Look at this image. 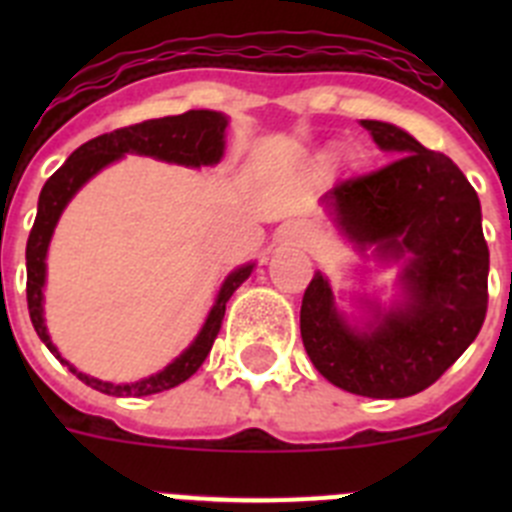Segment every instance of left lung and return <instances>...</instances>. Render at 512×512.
<instances>
[{"instance_id": "left-lung-1", "label": "left lung", "mask_w": 512, "mask_h": 512, "mask_svg": "<svg viewBox=\"0 0 512 512\" xmlns=\"http://www.w3.org/2000/svg\"><path fill=\"white\" fill-rule=\"evenodd\" d=\"M374 143L397 153L369 174L330 189L333 215L359 246L410 253L408 305L366 333L343 323L320 274L302 297L300 333L320 374L354 395L395 400L431 387L477 338L487 315L490 248L479 197L459 166L390 122L361 120Z\"/></svg>"}]
</instances>
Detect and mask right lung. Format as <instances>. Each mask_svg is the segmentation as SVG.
Instances as JSON below:
<instances>
[{"label": "right lung", "instance_id": "obj_1", "mask_svg": "<svg viewBox=\"0 0 512 512\" xmlns=\"http://www.w3.org/2000/svg\"><path fill=\"white\" fill-rule=\"evenodd\" d=\"M225 120L220 112L210 110H189L184 115L174 117H158V120H143L138 125H128V128H117L112 133H104L99 138H92L81 148H76L69 156V161L56 171V174L45 182L43 192L38 200V215H35L33 230L27 238V310H30V320H33L35 333L40 341L51 348L56 359H61L56 346L51 343L48 333H45L43 323V282H45V251L51 243L53 228H56L58 217H61L63 207L69 205V200L79 192L84 182H89L99 169L117 161L125 153H140V156H156L161 161H174V164L184 166H212L223 156V135H225ZM253 264L241 266L233 271L225 284L220 287L215 307L207 315L205 328L200 330V336L194 338L192 346L184 351L174 364H169L164 372L153 374L148 379H140L135 384H110L99 382V379L87 377V374L76 372L69 361H63L81 379L84 384L94 387V390L104 392V395L115 397H146L156 395L176 387V384L187 382L202 361L210 354L212 343H215L220 325L225 318V302L230 300L235 289L241 287L251 274Z\"/></svg>", "mask_w": 512, "mask_h": 512}]
</instances>
